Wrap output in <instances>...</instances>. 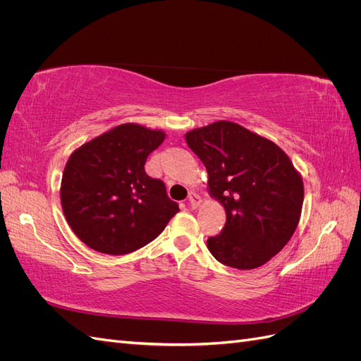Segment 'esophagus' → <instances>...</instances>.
Returning <instances> with one entry per match:
<instances>
[{
	"instance_id": "esophagus-1",
	"label": "esophagus",
	"mask_w": 361,
	"mask_h": 361,
	"mask_svg": "<svg viewBox=\"0 0 361 361\" xmlns=\"http://www.w3.org/2000/svg\"><path fill=\"white\" fill-rule=\"evenodd\" d=\"M200 195L199 194H195V192H190V195H188V204L192 207V209H195V207H197L199 204H200Z\"/></svg>"
}]
</instances>
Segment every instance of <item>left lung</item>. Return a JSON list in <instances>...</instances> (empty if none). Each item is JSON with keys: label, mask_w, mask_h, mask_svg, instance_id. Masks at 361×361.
Returning <instances> with one entry per match:
<instances>
[{"label": "left lung", "mask_w": 361, "mask_h": 361, "mask_svg": "<svg viewBox=\"0 0 361 361\" xmlns=\"http://www.w3.org/2000/svg\"><path fill=\"white\" fill-rule=\"evenodd\" d=\"M207 171L211 195L224 206L226 224L207 238L221 264L253 269L276 256L297 228L304 188L277 145L232 122H215L185 135Z\"/></svg>", "instance_id": "obj_1"}]
</instances>
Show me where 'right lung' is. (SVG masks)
I'll use <instances>...</instances> for the list:
<instances>
[{"mask_svg": "<svg viewBox=\"0 0 361 361\" xmlns=\"http://www.w3.org/2000/svg\"><path fill=\"white\" fill-rule=\"evenodd\" d=\"M166 138L135 123L116 126L71 155L61 179L63 212L75 235L105 255L149 244L179 212L166 183L145 171Z\"/></svg>", "mask_w": 361, "mask_h": 361, "instance_id": "add662e5", "label": "right lung"}]
</instances>
